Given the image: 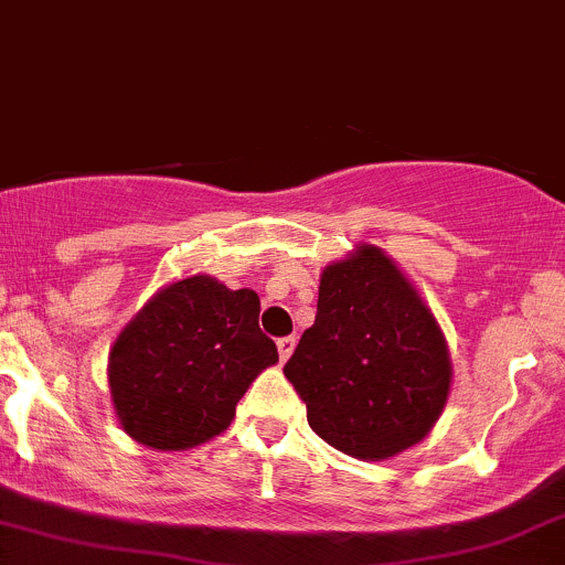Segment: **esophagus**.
<instances>
[{
	"mask_svg": "<svg viewBox=\"0 0 565 565\" xmlns=\"http://www.w3.org/2000/svg\"><path fill=\"white\" fill-rule=\"evenodd\" d=\"M294 348H296V337L277 339V353H280V361H288L290 353H294Z\"/></svg>",
	"mask_w": 565,
	"mask_h": 565,
	"instance_id": "esophagus-1",
	"label": "esophagus"
}]
</instances>
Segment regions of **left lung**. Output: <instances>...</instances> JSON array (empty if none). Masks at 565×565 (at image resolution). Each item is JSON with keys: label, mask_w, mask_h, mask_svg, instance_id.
<instances>
[{"label": "left lung", "mask_w": 565, "mask_h": 565, "mask_svg": "<svg viewBox=\"0 0 565 565\" xmlns=\"http://www.w3.org/2000/svg\"><path fill=\"white\" fill-rule=\"evenodd\" d=\"M282 372L320 439L385 460L439 420L452 361L415 285L380 247L361 245L323 269L315 323Z\"/></svg>", "instance_id": "obj_1"}]
</instances>
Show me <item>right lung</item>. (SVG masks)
Segmentation results:
<instances>
[{
	"mask_svg": "<svg viewBox=\"0 0 565 565\" xmlns=\"http://www.w3.org/2000/svg\"><path fill=\"white\" fill-rule=\"evenodd\" d=\"M260 301L210 275L161 288L110 350L120 428L153 450H188L223 434L277 348L258 329Z\"/></svg>",
	"mask_w": 565,
	"mask_h": 565,
	"instance_id": "add662e5",
	"label": "right lung"
}]
</instances>
